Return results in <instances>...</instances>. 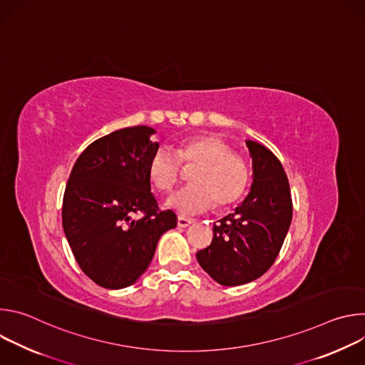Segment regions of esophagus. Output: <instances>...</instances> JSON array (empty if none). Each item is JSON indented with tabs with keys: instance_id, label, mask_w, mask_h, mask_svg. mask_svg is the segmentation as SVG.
Listing matches in <instances>:
<instances>
[{
	"instance_id": "1",
	"label": "esophagus",
	"mask_w": 365,
	"mask_h": 365,
	"mask_svg": "<svg viewBox=\"0 0 365 365\" xmlns=\"http://www.w3.org/2000/svg\"><path fill=\"white\" fill-rule=\"evenodd\" d=\"M192 222H193V220H190V218H186V217H183V215H179V217H178V227H180V228H186V227H189Z\"/></svg>"
}]
</instances>
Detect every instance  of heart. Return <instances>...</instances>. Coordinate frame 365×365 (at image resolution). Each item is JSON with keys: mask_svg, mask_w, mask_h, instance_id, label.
Here are the masks:
<instances>
[{"mask_svg": "<svg viewBox=\"0 0 365 365\" xmlns=\"http://www.w3.org/2000/svg\"><path fill=\"white\" fill-rule=\"evenodd\" d=\"M182 163L196 166L190 175L192 185L173 193L168 205L180 214L205 212L215 200L217 206L235 202L245 190L248 172L230 145L210 134L185 140L176 151L168 145L155 148L148 160V178L162 192H170L182 176Z\"/></svg>", "mask_w": 365, "mask_h": 365, "instance_id": "1", "label": "heart"}]
</instances>
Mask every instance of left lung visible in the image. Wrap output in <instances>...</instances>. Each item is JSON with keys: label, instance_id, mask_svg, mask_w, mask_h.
Listing matches in <instances>:
<instances>
[{"label": "left lung", "instance_id": "8db88e82", "mask_svg": "<svg viewBox=\"0 0 365 365\" xmlns=\"http://www.w3.org/2000/svg\"><path fill=\"white\" fill-rule=\"evenodd\" d=\"M245 144L252 159L251 190L234 214L214 225L211 245L196 252L200 267L222 286L250 283L273 266L293 214L280 160L262 144Z\"/></svg>", "mask_w": 365, "mask_h": 365}]
</instances>
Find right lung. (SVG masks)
Wrapping results in <instances>:
<instances>
[{
	"label": "right lung",
	"instance_id": "obj_1",
	"mask_svg": "<svg viewBox=\"0 0 365 365\" xmlns=\"http://www.w3.org/2000/svg\"><path fill=\"white\" fill-rule=\"evenodd\" d=\"M147 125L101 137L78 158L63 195L65 235L82 272L106 289H123L147 270L160 237L178 225L151 193L148 160L159 143ZM141 213L140 220L132 215Z\"/></svg>",
	"mask_w": 365,
	"mask_h": 365
}]
</instances>
